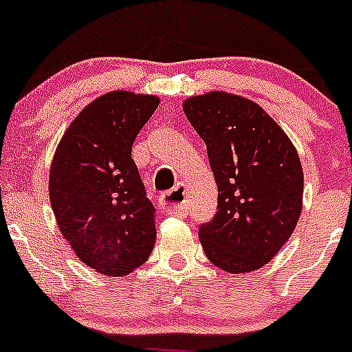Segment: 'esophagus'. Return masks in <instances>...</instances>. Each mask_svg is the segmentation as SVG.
Masks as SVG:
<instances>
[{"mask_svg": "<svg viewBox=\"0 0 352 352\" xmlns=\"http://www.w3.org/2000/svg\"><path fill=\"white\" fill-rule=\"evenodd\" d=\"M160 203L164 210L169 211L170 214H183L186 213L188 206H186V190L185 186L178 185L174 186L173 190L164 192L160 195Z\"/></svg>", "mask_w": 352, "mask_h": 352, "instance_id": "34e87169", "label": "esophagus"}]
</instances>
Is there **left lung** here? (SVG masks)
<instances>
[{
	"label": "left lung",
	"instance_id": "left-lung-1",
	"mask_svg": "<svg viewBox=\"0 0 352 352\" xmlns=\"http://www.w3.org/2000/svg\"><path fill=\"white\" fill-rule=\"evenodd\" d=\"M183 111L206 142L219 186L213 220L199 227L208 259L227 273L268 264L303 206V169L287 133L256 102L226 91L190 96Z\"/></svg>",
	"mask_w": 352,
	"mask_h": 352
}]
</instances>
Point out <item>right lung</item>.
Segmentation results:
<instances>
[{"label": "right lung", "mask_w": 352, "mask_h": 352, "mask_svg": "<svg viewBox=\"0 0 352 352\" xmlns=\"http://www.w3.org/2000/svg\"><path fill=\"white\" fill-rule=\"evenodd\" d=\"M160 98L109 91L77 114L56 148L49 197L72 250L95 272L121 276L139 268L157 239L132 144Z\"/></svg>", "instance_id": "add662e5"}]
</instances>
